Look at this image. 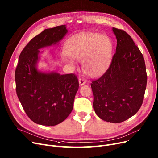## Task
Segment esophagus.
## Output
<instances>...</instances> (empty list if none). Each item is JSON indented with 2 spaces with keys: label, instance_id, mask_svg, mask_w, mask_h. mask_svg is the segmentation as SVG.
Masks as SVG:
<instances>
[{
  "label": "esophagus",
  "instance_id": "esophagus-1",
  "mask_svg": "<svg viewBox=\"0 0 158 158\" xmlns=\"http://www.w3.org/2000/svg\"><path fill=\"white\" fill-rule=\"evenodd\" d=\"M79 84L80 86H83V85L86 84V81L83 79H80L79 80Z\"/></svg>",
  "mask_w": 158,
  "mask_h": 158
}]
</instances>
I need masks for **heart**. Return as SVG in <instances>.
<instances>
[{"mask_svg":"<svg viewBox=\"0 0 158 158\" xmlns=\"http://www.w3.org/2000/svg\"><path fill=\"white\" fill-rule=\"evenodd\" d=\"M64 60L73 64L74 60H83L85 71L92 77L102 75L111 58L113 44L106 35L86 32L76 34L66 43Z\"/></svg>","mask_w":158,"mask_h":158,"instance_id":"heart-1","label":"heart"}]
</instances>
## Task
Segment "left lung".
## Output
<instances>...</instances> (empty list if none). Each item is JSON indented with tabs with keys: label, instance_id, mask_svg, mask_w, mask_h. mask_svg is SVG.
<instances>
[{
	"label": "left lung",
	"instance_id": "1",
	"mask_svg": "<svg viewBox=\"0 0 158 158\" xmlns=\"http://www.w3.org/2000/svg\"><path fill=\"white\" fill-rule=\"evenodd\" d=\"M117 40L111 64L93 81V108L103 120L120 123L135 114L143 103L147 75L143 56L125 31L113 28Z\"/></svg>",
	"mask_w": 158,
	"mask_h": 158
}]
</instances>
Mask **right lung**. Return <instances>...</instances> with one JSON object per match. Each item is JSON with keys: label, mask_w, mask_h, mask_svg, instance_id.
<instances>
[{"label": "right lung", "mask_w": 158, "mask_h": 158, "mask_svg": "<svg viewBox=\"0 0 158 158\" xmlns=\"http://www.w3.org/2000/svg\"><path fill=\"white\" fill-rule=\"evenodd\" d=\"M67 33L66 25L45 29L29 42L19 57L15 73L17 95L29 118L38 124L57 125L73 109L79 89L76 76L38 67L44 52L40 50L58 45Z\"/></svg>", "instance_id": "add662e5"}]
</instances>
